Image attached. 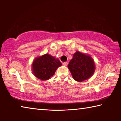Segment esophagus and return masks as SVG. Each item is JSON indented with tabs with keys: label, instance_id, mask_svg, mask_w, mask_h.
<instances>
[{
	"label": "esophagus",
	"instance_id": "34e87169",
	"mask_svg": "<svg viewBox=\"0 0 121 121\" xmlns=\"http://www.w3.org/2000/svg\"><path fill=\"white\" fill-rule=\"evenodd\" d=\"M63 65H65V66H67V65H68V62H64L63 63Z\"/></svg>",
	"mask_w": 121,
	"mask_h": 121
}]
</instances>
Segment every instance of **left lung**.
I'll return each instance as SVG.
<instances>
[{
  "label": "left lung",
  "mask_w": 121,
  "mask_h": 121,
  "mask_svg": "<svg viewBox=\"0 0 121 121\" xmlns=\"http://www.w3.org/2000/svg\"><path fill=\"white\" fill-rule=\"evenodd\" d=\"M73 78L83 82L89 79L95 73V65L93 59L88 54L77 51L68 65Z\"/></svg>",
  "instance_id": "8db88e82"
}]
</instances>
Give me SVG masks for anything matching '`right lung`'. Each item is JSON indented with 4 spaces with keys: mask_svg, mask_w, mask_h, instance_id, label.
<instances>
[{
    "mask_svg": "<svg viewBox=\"0 0 121 121\" xmlns=\"http://www.w3.org/2000/svg\"><path fill=\"white\" fill-rule=\"evenodd\" d=\"M61 65L58 59L47 53L35 59L32 65V73L38 79L46 81L54 75Z\"/></svg>",
    "mask_w": 121,
    "mask_h": 121,
    "instance_id": "right-lung-1",
    "label": "right lung"
}]
</instances>
